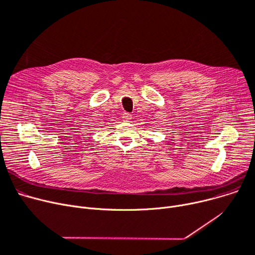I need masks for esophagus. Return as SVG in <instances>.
Masks as SVG:
<instances>
[{
	"mask_svg": "<svg viewBox=\"0 0 255 255\" xmlns=\"http://www.w3.org/2000/svg\"><path fill=\"white\" fill-rule=\"evenodd\" d=\"M122 117H123V121H125V122H130L132 119V115L129 113H124Z\"/></svg>",
	"mask_w": 255,
	"mask_h": 255,
	"instance_id": "34e87169",
	"label": "esophagus"
}]
</instances>
